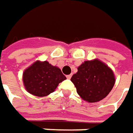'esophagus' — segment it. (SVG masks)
<instances>
[{"label":"esophagus","instance_id":"obj_1","mask_svg":"<svg viewBox=\"0 0 133 133\" xmlns=\"http://www.w3.org/2000/svg\"><path fill=\"white\" fill-rule=\"evenodd\" d=\"M71 77H72V74H70V75H67V76H66V78H69V79L71 78Z\"/></svg>","mask_w":133,"mask_h":133}]
</instances>
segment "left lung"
I'll return each instance as SVG.
<instances>
[{"mask_svg": "<svg viewBox=\"0 0 133 133\" xmlns=\"http://www.w3.org/2000/svg\"><path fill=\"white\" fill-rule=\"evenodd\" d=\"M77 93L84 100L95 103L102 100L115 84L112 70L99 60L85 61L71 78Z\"/></svg>", "mask_w": 133, "mask_h": 133, "instance_id": "8db88e82", "label": "left lung"}]
</instances>
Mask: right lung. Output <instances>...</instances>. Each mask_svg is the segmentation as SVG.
<instances>
[{"instance_id":"right-lung-1","label":"right lung","mask_w":133,"mask_h":133,"mask_svg":"<svg viewBox=\"0 0 133 133\" xmlns=\"http://www.w3.org/2000/svg\"><path fill=\"white\" fill-rule=\"evenodd\" d=\"M66 78L61 70L47 61H37L24 72L26 90L34 96H45L56 89L58 84Z\"/></svg>"}]
</instances>
